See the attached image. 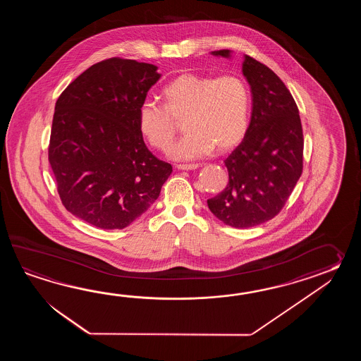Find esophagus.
Instances as JSON below:
<instances>
[{
	"instance_id": "1",
	"label": "esophagus",
	"mask_w": 361,
	"mask_h": 361,
	"mask_svg": "<svg viewBox=\"0 0 361 361\" xmlns=\"http://www.w3.org/2000/svg\"><path fill=\"white\" fill-rule=\"evenodd\" d=\"M200 164H182V165H177V169L179 170H196L200 168Z\"/></svg>"
}]
</instances>
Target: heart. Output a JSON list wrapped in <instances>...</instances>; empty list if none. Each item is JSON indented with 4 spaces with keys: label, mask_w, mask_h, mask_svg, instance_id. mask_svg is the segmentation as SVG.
Segmentation results:
<instances>
[{
    "label": "heart",
    "mask_w": 361,
    "mask_h": 361,
    "mask_svg": "<svg viewBox=\"0 0 361 361\" xmlns=\"http://www.w3.org/2000/svg\"><path fill=\"white\" fill-rule=\"evenodd\" d=\"M164 107L143 102L138 126L147 140L161 151L169 148L177 126L173 118H185L187 134L170 148V157L190 161L216 148L227 152L245 137L250 117V92L238 76L213 77L183 73L162 89Z\"/></svg>",
    "instance_id": "heart-1"
}]
</instances>
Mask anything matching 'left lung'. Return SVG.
I'll list each match as a JSON object with an SVG mask.
<instances>
[{"label":"left lung","mask_w":361,"mask_h":361,"mask_svg":"<svg viewBox=\"0 0 361 361\" xmlns=\"http://www.w3.org/2000/svg\"><path fill=\"white\" fill-rule=\"evenodd\" d=\"M231 59V50L210 53ZM243 75L252 92V117L243 142L224 160L228 184L207 200L224 224L249 228L283 209L302 174L303 133L292 94L274 71L244 55Z\"/></svg>","instance_id":"1"}]
</instances>
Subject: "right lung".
I'll list each match as a JSON object with an SVG mask.
<instances>
[{"label": "right lung", "mask_w": 361, "mask_h": 361, "mask_svg": "<svg viewBox=\"0 0 361 361\" xmlns=\"http://www.w3.org/2000/svg\"><path fill=\"white\" fill-rule=\"evenodd\" d=\"M160 77L154 64L111 58L56 100L49 162L63 205L78 219L123 230L159 197L173 168L145 145L138 109Z\"/></svg>", "instance_id": "1"}]
</instances>
